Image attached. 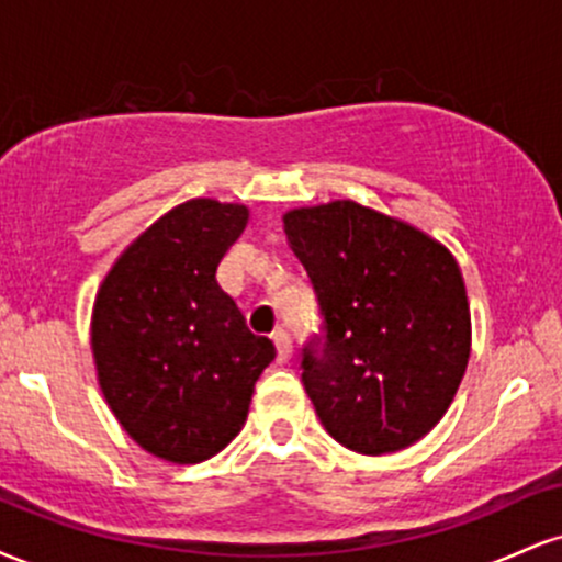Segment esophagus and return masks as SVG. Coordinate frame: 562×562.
<instances>
[{"instance_id":"34e87169","label":"esophagus","mask_w":562,"mask_h":562,"mask_svg":"<svg viewBox=\"0 0 562 562\" xmlns=\"http://www.w3.org/2000/svg\"><path fill=\"white\" fill-rule=\"evenodd\" d=\"M274 340V348H277V362L285 364L290 357H293V344H290V335L285 330H277L272 335Z\"/></svg>"}]
</instances>
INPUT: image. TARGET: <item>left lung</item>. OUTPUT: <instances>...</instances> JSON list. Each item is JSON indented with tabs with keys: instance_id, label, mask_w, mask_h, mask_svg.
<instances>
[{
	"instance_id": "obj_1",
	"label": "left lung",
	"mask_w": 562,
	"mask_h": 562,
	"mask_svg": "<svg viewBox=\"0 0 562 562\" xmlns=\"http://www.w3.org/2000/svg\"><path fill=\"white\" fill-rule=\"evenodd\" d=\"M322 319L303 389L335 441L359 454L412 447L447 415L470 359V303L447 245L353 200L282 216Z\"/></svg>"
}]
</instances>
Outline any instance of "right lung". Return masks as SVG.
<instances>
[{
  "instance_id": "right-lung-1",
  "label": "right lung",
  "mask_w": 562,
  "mask_h": 562,
  "mask_svg": "<svg viewBox=\"0 0 562 562\" xmlns=\"http://www.w3.org/2000/svg\"><path fill=\"white\" fill-rule=\"evenodd\" d=\"M248 205L195 198L150 224L94 295L92 357L108 406L142 449L195 465L240 434L254 385L274 359L216 269Z\"/></svg>"
}]
</instances>
